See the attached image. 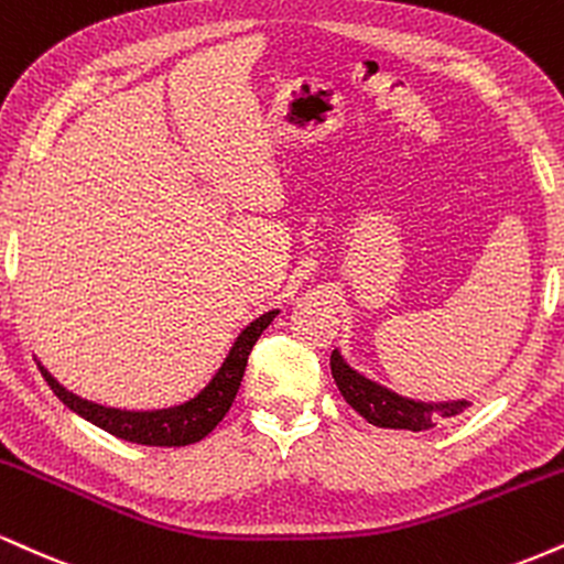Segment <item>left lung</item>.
<instances>
[{
    "label": "left lung",
    "mask_w": 564,
    "mask_h": 564,
    "mask_svg": "<svg viewBox=\"0 0 564 564\" xmlns=\"http://www.w3.org/2000/svg\"><path fill=\"white\" fill-rule=\"evenodd\" d=\"M330 372H334V381L341 391V397L347 399L351 410H357L368 423L381 425V429H402V431H429L433 429V420L436 415L452 417L459 415L470 402H446V404H423L412 402V399L397 397V393L383 389V386L368 381L365 376H359L344 362L341 355L334 351L330 355Z\"/></svg>",
    "instance_id": "8db88e82"
}]
</instances>
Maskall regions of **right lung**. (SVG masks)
Here are the masks:
<instances>
[{"label": "right lung", "mask_w": 564, "mask_h": 564, "mask_svg": "<svg viewBox=\"0 0 564 564\" xmlns=\"http://www.w3.org/2000/svg\"><path fill=\"white\" fill-rule=\"evenodd\" d=\"M278 310L264 312L254 323H249L236 338L234 349L228 351L223 368L215 372V378L202 389L192 402L171 406V410H154V412H126V410H110V406L91 404L86 399H78L76 393L65 391L54 378L42 368L44 381L50 389L57 393V399L88 423L99 425L101 431L112 433V436L131 441V444L144 446H188L196 444L207 436L209 431L226 417V412L234 404L236 391H239L243 370H247L249 351L262 336V330L273 323Z\"/></svg>", "instance_id": "1"}]
</instances>
